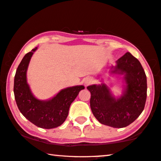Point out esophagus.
<instances>
[{"instance_id":"1","label":"esophagus","mask_w":161,"mask_h":161,"mask_svg":"<svg viewBox=\"0 0 161 161\" xmlns=\"http://www.w3.org/2000/svg\"><path fill=\"white\" fill-rule=\"evenodd\" d=\"M93 82V80L92 77H86L84 80V85H85V86H87L89 85H90L91 84H92Z\"/></svg>"}]
</instances>
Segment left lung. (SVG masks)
Segmentation results:
<instances>
[{
	"instance_id": "8db88e82",
	"label": "left lung",
	"mask_w": 161,
	"mask_h": 161,
	"mask_svg": "<svg viewBox=\"0 0 161 161\" xmlns=\"http://www.w3.org/2000/svg\"><path fill=\"white\" fill-rule=\"evenodd\" d=\"M112 75H122L124 89L121 96L115 97L106 84L88 86L90 108L101 124L115 128L127 127L143 111L147 97V78L141 64L127 52L110 67Z\"/></svg>"
}]
</instances>
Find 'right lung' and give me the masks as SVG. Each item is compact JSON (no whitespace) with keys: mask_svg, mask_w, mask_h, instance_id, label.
Here are the masks:
<instances>
[{"mask_svg":"<svg viewBox=\"0 0 161 161\" xmlns=\"http://www.w3.org/2000/svg\"><path fill=\"white\" fill-rule=\"evenodd\" d=\"M37 48L27 53L17 68L14 86L15 99L20 112L31 122L41 128L52 129L66 120L71 104L85 86L77 85L63 89L47 100L36 97L27 82L26 74L31 58Z\"/></svg>","mask_w":161,"mask_h":161,"instance_id":"right-lung-1","label":"right lung"}]
</instances>
